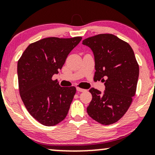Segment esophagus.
Returning a JSON list of instances; mask_svg holds the SVG:
<instances>
[{
    "label": "esophagus",
    "instance_id": "obj_1",
    "mask_svg": "<svg viewBox=\"0 0 155 155\" xmlns=\"http://www.w3.org/2000/svg\"><path fill=\"white\" fill-rule=\"evenodd\" d=\"M77 91H81V92H83V91H86V89H81V88L77 87Z\"/></svg>",
    "mask_w": 155,
    "mask_h": 155
}]
</instances>
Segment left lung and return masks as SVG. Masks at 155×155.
Returning a JSON list of instances; mask_svg holds the SVG:
<instances>
[{
	"label": "left lung",
	"mask_w": 155,
	"mask_h": 155,
	"mask_svg": "<svg viewBox=\"0 0 155 155\" xmlns=\"http://www.w3.org/2000/svg\"><path fill=\"white\" fill-rule=\"evenodd\" d=\"M92 50L96 81L104 82V93L91 88L92 100L87 113L97 122L110 125L119 120L130 107L135 94L139 65L128 43L111 34H100L83 41Z\"/></svg>",
	"instance_id": "1"
}]
</instances>
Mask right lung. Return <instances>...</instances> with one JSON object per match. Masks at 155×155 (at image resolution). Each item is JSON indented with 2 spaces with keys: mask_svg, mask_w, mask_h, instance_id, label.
I'll return each instance as SVG.
<instances>
[{
  "mask_svg": "<svg viewBox=\"0 0 155 155\" xmlns=\"http://www.w3.org/2000/svg\"><path fill=\"white\" fill-rule=\"evenodd\" d=\"M81 39L44 38L29 44L18 60L20 95L29 114L44 126H55L67 115L76 88L61 87L51 78Z\"/></svg>",
  "mask_w": 155,
  "mask_h": 155,
  "instance_id": "add662e5",
  "label": "right lung"
}]
</instances>
